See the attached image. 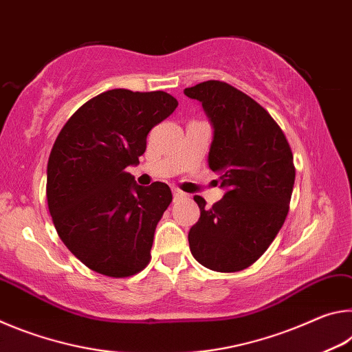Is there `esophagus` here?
<instances>
[{
    "mask_svg": "<svg viewBox=\"0 0 352 352\" xmlns=\"http://www.w3.org/2000/svg\"><path fill=\"white\" fill-rule=\"evenodd\" d=\"M189 195L186 192H183L180 189H174V199L175 200H183V199H188Z\"/></svg>",
    "mask_w": 352,
    "mask_h": 352,
    "instance_id": "1",
    "label": "esophagus"
}]
</instances>
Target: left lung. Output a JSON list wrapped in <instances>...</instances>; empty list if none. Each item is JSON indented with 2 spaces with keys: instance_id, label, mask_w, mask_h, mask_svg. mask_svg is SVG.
Listing matches in <instances>:
<instances>
[{
  "instance_id": "left-lung-1",
  "label": "left lung",
  "mask_w": 352,
  "mask_h": 352,
  "mask_svg": "<svg viewBox=\"0 0 352 352\" xmlns=\"http://www.w3.org/2000/svg\"><path fill=\"white\" fill-rule=\"evenodd\" d=\"M214 127L208 166L226 189L189 230L190 253L206 269L233 273L254 264L281 230L295 183L294 153L264 107L233 85L206 80L184 88Z\"/></svg>"
}]
</instances>
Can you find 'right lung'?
Returning <instances> with one entry per match:
<instances>
[{"mask_svg":"<svg viewBox=\"0 0 352 352\" xmlns=\"http://www.w3.org/2000/svg\"><path fill=\"white\" fill-rule=\"evenodd\" d=\"M164 91L109 90L88 100L58 133L47 162L46 199L57 234L88 269L126 278L151 262L170 188L138 186L126 170L151 130L177 109Z\"/></svg>","mask_w":352,"mask_h":352,"instance_id":"right-lung-1","label":"right lung"}]
</instances>
